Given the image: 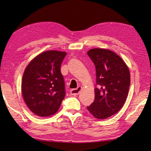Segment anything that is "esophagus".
I'll return each mask as SVG.
<instances>
[{
    "label": "esophagus",
    "instance_id": "1",
    "mask_svg": "<svg viewBox=\"0 0 151 151\" xmlns=\"http://www.w3.org/2000/svg\"><path fill=\"white\" fill-rule=\"evenodd\" d=\"M82 89V87L79 86L77 89H72L70 90V94L73 96H77L80 93V91Z\"/></svg>",
    "mask_w": 151,
    "mask_h": 151
}]
</instances>
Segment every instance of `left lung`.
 <instances>
[{"mask_svg": "<svg viewBox=\"0 0 151 151\" xmlns=\"http://www.w3.org/2000/svg\"><path fill=\"white\" fill-rule=\"evenodd\" d=\"M96 72L94 102L87 107L98 119H106L123 107L129 93L130 76L122 58L112 51L94 48L88 52Z\"/></svg>", "mask_w": 151, "mask_h": 151, "instance_id": "obj_1", "label": "left lung"}]
</instances>
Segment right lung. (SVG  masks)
Here are the masks:
<instances>
[{
  "instance_id": "right-lung-1",
  "label": "right lung",
  "mask_w": 151,
  "mask_h": 151,
  "mask_svg": "<svg viewBox=\"0 0 151 151\" xmlns=\"http://www.w3.org/2000/svg\"><path fill=\"white\" fill-rule=\"evenodd\" d=\"M66 53L50 50L33 59L26 68L22 80V93L30 110L39 116H49L60 108L65 96L60 71Z\"/></svg>"
}]
</instances>
